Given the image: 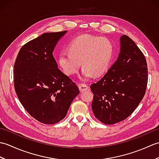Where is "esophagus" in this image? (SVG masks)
Wrapping results in <instances>:
<instances>
[{"instance_id":"1","label":"esophagus","mask_w":159,"mask_h":159,"mask_svg":"<svg viewBox=\"0 0 159 159\" xmlns=\"http://www.w3.org/2000/svg\"><path fill=\"white\" fill-rule=\"evenodd\" d=\"M79 89L80 90V92H85V91H89V87L87 85H85V84H79Z\"/></svg>"}]
</instances>
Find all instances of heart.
I'll return each instance as SVG.
<instances>
[{
  "label": "heart",
  "instance_id": "b5f03b06",
  "mask_svg": "<svg viewBox=\"0 0 159 159\" xmlns=\"http://www.w3.org/2000/svg\"><path fill=\"white\" fill-rule=\"evenodd\" d=\"M69 52H61L57 59L60 68L66 75L75 74L82 63L81 79L100 76L109 69L114 53L112 42L105 38L88 34L80 35L71 42Z\"/></svg>",
  "mask_w": 159,
  "mask_h": 159
}]
</instances>
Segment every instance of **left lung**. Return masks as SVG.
I'll return each instance as SVG.
<instances>
[{
    "label": "left lung",
    "instance_id": "left-lung-1",
    "mask_svg": "<svg viewBox=\"0 0 159 159\" xmlns=\"http://www.w3.org/2000/svg\"><path fill=\"white\" fill-rule=\"evenodd\" d=\"M120 43L116 62L90 87L94 116L105 124L126 119L142 100L148 83L147 63L142 52L127 35H121Z\"/></svg>",
    "mask_w": 159,
    "mask_h": 159
}]
</instances>
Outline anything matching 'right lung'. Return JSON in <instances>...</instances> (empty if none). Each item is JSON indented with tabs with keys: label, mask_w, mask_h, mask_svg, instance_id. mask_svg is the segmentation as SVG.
<instances>
[{
	"label": "right lung",
	"mask_w": 159,
	"mask_h": 159,
	"mask_svg": "<svg viewBox=\"0 0 159 159\" xmlns=\"http://www.w3.org/2000/svg\"><path fill=\"white\" fill-rule=\"evenodd\" d=\"M66 33H45L26 43L20 50L14 64V87L20 102L43 124L62 120L80 93L76 84L58 68L52 55Z\"/></svg>",
	"instance_id": "1"
}]
</instances>
